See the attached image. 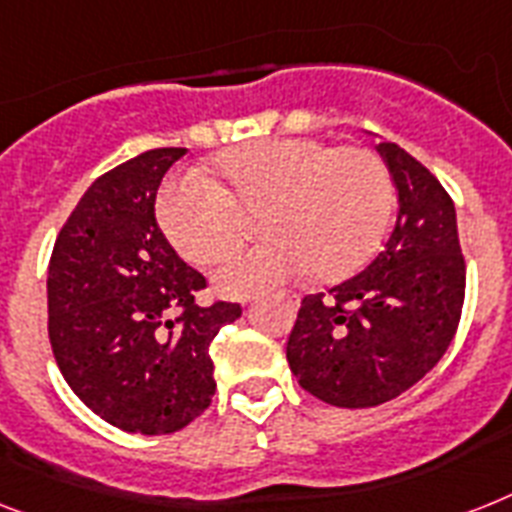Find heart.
I'll return each mask as SVG.
<instances>
[{
  "instance_id": "1",
  "label": "heart",
  "mask_w": 512,
  "mask_h": 512,
  "mask_svg": "<svg viewBox=\"0 0 512 512\" xmlns=\"http://www.w3.org/2000/svg\"><path fill=\"white\" fill-rule=\"evenodd\" d=\"M213 181L186 176L165 186L157 220L178 255L210 265L242 242L257 215L268 242L226 257L213 284L226 297H252L310 270L336 281L378 249L394 205L384 160L363 147L321 139H263L215 157Z\"/></svg>"
}]
</instances>
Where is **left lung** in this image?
<instances>
[{"mask_svg":"<svg viewBox=\"0 0 512 512\" xmlns=\"http://www.w3.org/2000/svg\"><path fill=\"white\" fill-rule=\"evenodd\" d=\"M378 152L397 186V223L363 273L302 299L286 360L299 386L336 407L400 397L434 368L465 299L455 205L426 165L394 141Z\"/></svg>","mask_w":512,"mask_h":512,"instance_id":"left-lung-1","label":"left lung"}]
</instances>
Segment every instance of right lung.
<instances>
[{
	"instance_id": "add662e5",
	"label": "right lung",
	"mask_w": 512,
	"mask_h": 512,
	"mask_svg": "<svg viewBox=\"0 0 512 512\" xmlns=\"http://www.w3.org/2000/svg\"><path fill=\"white\" fill-rule=\"evenodd\" d=\"M184 147L141 152L86 189L52 249L49 342L68 386L128 434H173L213 402L210 344L242 315L199 307L202 273L162 236L155 199Z\"/></svg>"
}]
</instances>
